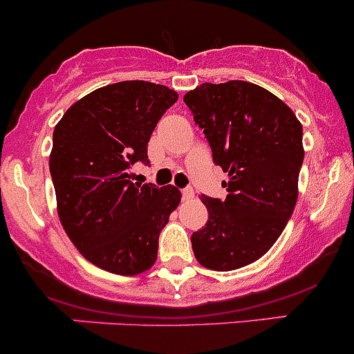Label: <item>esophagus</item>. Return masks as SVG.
<instances>
[{
    "label": "esophagus",
    "mask_w": 354,
    "mask_h": 354,
    "mask_svg": "<svg viewBox=\"0 0 354 354\" xmlns=\"http://www.w3.org/2000/svg\"><path fill=\"white\" fill-rule=\"evenodd\" d=\"M180 193H183V200H184V201L191 200V198L194 196L193 187H184V189H180Z\"/></svg>",
    "instance_id": "esophagus-1"
}]
</instances>
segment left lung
<instances>
[{"mask_svg":"<svg viewBox=\"0 0 354 354\" xmlns=\"http://www.w3.org/2000/svg\"><path fill=\"white\" fill-rule=\"evenodd\" d=\"M215 165L230 174L227 196L201 194L207 224L193 233L194 257L214 271L261 259L283 233L297 203L304 149L290 107L248 82L203 83L184 95Z\"/></svg>","mask_w":354,"mask_h":354,"instance_id":"obj_1","label":"left lung"}]
</instances>
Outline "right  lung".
<instances>
[{
  "mask_svg": "<svg viewBox=\"0 0 354 354\" xmlns=\"http://www.w3.org/2000/svg\"><path fill=\"white\" fill-rule=\"evenodd\" d=\"M177 99L163 85L114 83L73 104L53 130L50 175L60 222L80 254L104 271L133 276L156 262L180 191L132 183L130 168L149 165L151 133Z\"/></svg>",
  "mask_w": 354,
  "mask_h": 354,
  "instance_id": "right-lung-1",
  "label": "right lung"
}]
</instances>
